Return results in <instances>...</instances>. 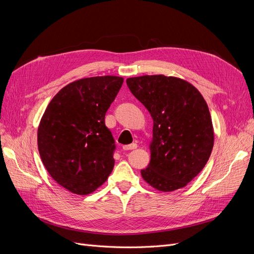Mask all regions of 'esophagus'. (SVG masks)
Returning a JSON list of instances; mask_svg holds the SVG:
<instances>
[{
    "label": "esophagus",
    "instance_id": "1",
    "mask_svg": "<svg viewBox=\"0 0 254 254\" xmlns=\"http://www.w3.org/2000/svg\"><path fill=\"white\" fill-rule=\"evenodd\" d=\"M137 147V145L135 143H132V144H129V145H124L123 146V149L124 150H132V149H135Z\"/></svg>",
    "mask_w": 254,
    "mask_h": 254
}]
</instances>
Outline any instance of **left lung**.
<instances>
[{
	"mask_svg": "<svg viewBox=\"0 0 254 254\" xmlns=\"http://www.w3.org/2000/svg\"><path fill=\"white\" fill-rule=\"evenodd\" d=\"M153 120L151 159L141 171L152 188L186 187L202 171L214 144L211 114L202 95L186 80L145 75L126 80Z\"/></svg>",
	"mask_w": 254,
	"mask_h": 254,
	"instance_id": "1",
	"label": "left lung"
}]
</instances>
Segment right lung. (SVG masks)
<instances>
[{"label": "right lung", "mask_w": 254, "mask_h": 254, "mask_svg": "<svg viewBox=\"0 0 254 254\" xmlns=\"http://www.w3.org/2000/svg\"><path fill=\"white\" fill-rule=\"evenodd\" d=\"M118 76L68 83L53 97L38 128V149L52 178L74 194L87 195L114 166L115 141L105 115L123 84Z\"/></svg>", "instance_id": "add662e5"}]
</instances>
